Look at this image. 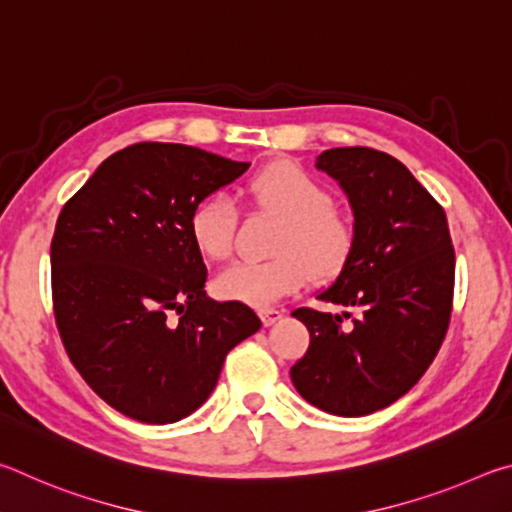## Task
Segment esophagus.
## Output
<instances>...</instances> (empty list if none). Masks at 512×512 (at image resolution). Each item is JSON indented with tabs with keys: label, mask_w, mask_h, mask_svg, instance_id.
<instances>
[{
	"label": "esophagus",
	"mask_w": 512,
	"mask_h": 512,
	"mask_svg": "<svg viewBox=\"0 0 512 512\" xmlns=\"http://www.w3.org/2000/svg\"><path fill=\"white\" fill-rule=\"evenodd\" d=\"M258 315H261V319H263V324H265V326H274L276 321L283 319V312H281V310H276V308H263L261 312H258Z\"/></svg>",
	"instance_id": "esophagus-1"
}]
</instances>
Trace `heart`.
<instances>
[{
  "label": "heart",
  "instance_id": "heart-1",
  "mask_svg": "<svg viewBox=\"0 0 512 512\" xmlns=\"http://www.w3.org/2000/svg\"><path fill=\"white\" fill-rule=\"evenodd\" d=\"M245 200L251 209L281 218L272 261H240L213 279L224 301L270 306L315 279H333L344 270L355 245L353 224L333 209V195L294 161L281 159L247 179ZM195 249L209 261H224L233 249L236 209L222 195H211L188 218Z\"/></svg>",
  "mask_w": 512,
  "mask_h": 512
}]
</instances>
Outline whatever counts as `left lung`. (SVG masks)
I'll return each instance as SVG.
<instances>
[{
	"instance_id": "8db88e82",
	"label": "left lung",
	"mask_w": 512,
	"mask_h": 512,
	"mask_svg": "<svg viewBox=\"0 0 512 512\" xmlns=\"http://www.w3.org/2000/svg\"><path fill=\"white\" fill-rule=\"evenodd\" d=\"M317 168L342 184L355 215L351 258L319 301L357 317L294 310L310 346L290 378L310 405L366 416L405 396L443 344L454 301L452 236L443 206L387 152L330 148Z\"/></svg>"
}]
</instances>
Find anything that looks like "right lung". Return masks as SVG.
<instances>
[{
  "label": "right lung",
  "instance_id": "add662e5",
  "mask_svg": "<svg viewBox=\"0 0 512 512\" xmlns=\"http://www.w3.org/2000/svg\"><path fill=\"white\" fill-rule=\"evenodd\" d=\"M249 168L182 143L143 141L107 157L69 197L51 240L62 346L98 398L166 425L202 405L224 357L261 328L247 303L206 297L188 218Z\"/></svg>",
  "mask_w": 512,
  "mask_h": 512
}]
</instances>
